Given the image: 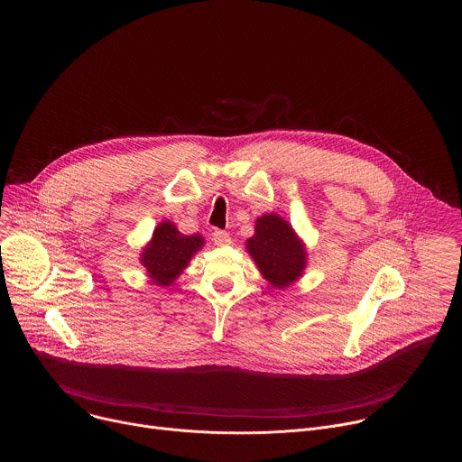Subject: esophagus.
<instances>
[{
  "instance_id": "esophagus-1",
  "label": "esophagus",
  "mask_w": 462,
  "mask_h": 462,
  "mask_svg": "<svg viewBox=\"0 0 462 462\" xmlns=\"http://www.w3.org/2000/svg\"><path fill=\"white\" fill-rule=\"evenodd\" d=\"M211 236H213L215 245H218V247H224V245H229V244H231V236H229V233H226V231L217 229V231H213Z\"/></svg>"
}]
</instances>
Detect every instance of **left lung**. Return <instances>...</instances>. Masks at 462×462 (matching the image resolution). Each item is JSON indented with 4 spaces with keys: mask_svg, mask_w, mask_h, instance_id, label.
<instances>
[{
    "mask_svg": "<svg viewBox=\"0 0 462 462\" xmlns=\"http://www.w3.org/2000/svg\"><path fill=\"white\" fill-rule=\"evenodd\" d=\"M245 249L263 279L277 290L297 282L308 266L304 240L277 213H264L256 218L254 235L247 238Z\"/></svg>",
    "mask_w": 462,
    "mask_h": 462,
    "instance_id": "obj_1",
    "label": "left lung"
}]
</instances>
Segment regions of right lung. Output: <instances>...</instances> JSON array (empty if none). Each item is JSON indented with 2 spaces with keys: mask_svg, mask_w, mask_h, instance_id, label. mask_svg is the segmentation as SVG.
<instances>
[{
  "mask_svg": "<svg viewBox=\"0 0 462 462\" xmlns=\"http://www.w3.org/2000/svg\"><path fill=\"white\" fill-rule=\"evenodd\" d=\"M202 245L204 238L200 235H183L174 222L162 220L151 240L142 247L138 262L152 284L167 288L183 273Z\"/></svg>",
  "mask_w": 462,
  "mask_h": 462,
  "instance_id": "1",
  "label": "right lung"
}]
</instances>
